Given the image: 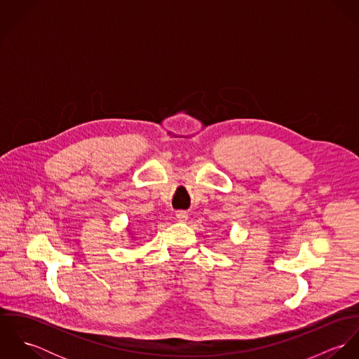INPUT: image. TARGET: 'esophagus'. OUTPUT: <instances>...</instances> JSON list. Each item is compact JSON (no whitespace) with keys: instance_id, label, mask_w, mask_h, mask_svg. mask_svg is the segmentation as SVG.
Instances as JSON below:
<instances>
[{"instance_id":"1","label":"esophagus","mask_w":359,"mask_h":359,"mask_svg":"<svg viewBox=\"0 0 359 359\" xmlns=\"http://www.w3.org/2000/svg\"><path fill=\"white\" fill-rule=\"evenodd\" d=\"M177 218H178V221H187L188 219V212L187 211H184V210H180V211H177Z\"/></svg>"}]
</instances>
